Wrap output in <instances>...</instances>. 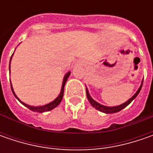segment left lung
<instances>
[{
    "label": "left lung",
    "mask_w": 153,
    "mask_h": 153,
    "mask_svg": "<svg viewBox=\"0 0 153 153\" xmlns=\"http://www.w3.org/2000/svg\"><path fill=\"white\" fill-rule=\"evenodd\" d=\"M142 84H143V82H142L141 85H140V88L138 89V91L136 92V93L133 95L132 98H130L128 101H126L125 103H123V104H122V105H117V106H112V107L105 106V105H100V103L96 102V101H95L94 100H93V99L91 98V96L89 95L88 89H86V93H87V97H88V101L90 102V104H91L92 105H93L94 108L99 110L100 111H102V112H104V113H106V114H111V113H116V112L120 111L121 110H123V108H125L128 105H129L130 103L132 102L133 100H134V98H136V96L139 94V93H140V89H141V88H142Z\"/></svg>",
    "instance_id": "1"
}]
</instances>
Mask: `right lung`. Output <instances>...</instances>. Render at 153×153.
<instances>
[{"mask_svg": "<svg viewBox=\"0 0 153 153\" xmlns=\"http://www.w3.org/2000/svg\"><path fill=\"white\" fill-rule=\"evenodd\" d=\"M12 58V57H11ZM11 61V60H10ZM70 74L71 72H68L65 76V77H64V81H63V84H62V88H61V92H60V94H59V95L58 96V97L56 98L55 100L53 101V102L49 103V104H48V105H42V106H31V105H26V104H25L24 102H22L20 101L19 100V98L16 96V94H14V92H13V87L11 85V88H12V91H13V94H14V96L19 101H20L24 105H25L27 108H29L30 111H36V112H44V111H49L51 110H53V108H55L56 106H58L59 105V103L61 102L62 100V98H63V95H64V88H65V82H66V81H67L68 77H69V76H70Z\"/></svg>", "mask_w": 153, "mask_h": 153, "instance_id": "1", "label": "right lung"}]
</instances>
